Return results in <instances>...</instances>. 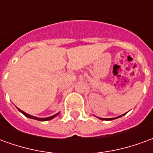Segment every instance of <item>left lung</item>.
Masks as SVG:
<instances>
[{"mask_svg": "<svg viewBox=\"0 0 153 153\" xmlns=\"http://www.w3.org/2000/svg\"><path fill=\"white\" fill-rule=\"evenodd\" d=\"M125 115V114H124ZM122 115H120V116H118V117H116V118H108V119H104V118H99L101 119V120H115V119H117V118H120V117H121Z\"/></svg>", "mask_w": 153, "mask_h": 153, "instance_id": "left-lung-1", "label": "left lung"}]
</instances>
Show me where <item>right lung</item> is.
I'll return each instance as SVG.
<instances>
[{"label": "right lung", "instance_id": "obj_1", "mask_svg": "<svg viewBox=\"0 0 153 153\" xmlns=\"http://www.w3.org/2000/svg\"><path fill=\"white\" fill-rule=\"evenodd\" d=\"M19 109V108H18ZM19 111H20L21 113H23L24 115H25V116H27V117H28V118L30 119H33V120H40V121H47V120H52L53 118H55L56 116L59 113H57V114H56V115H52V116H50V117H47V118H38V117H36V116H33V115H28V114H27L26 112H25V111H21L20 109H19Z\"/></svg>", "mask_w": 153, "mask_h": 153}]
</instances>
